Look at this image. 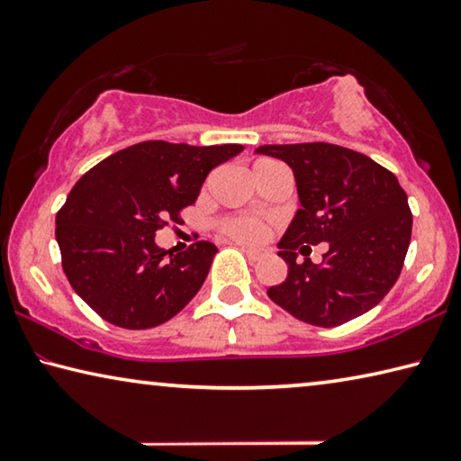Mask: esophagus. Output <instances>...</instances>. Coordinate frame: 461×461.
I'll return each instance as SVG.
<instances>
[{"label":"esophagus","mask_w":461,"mask_h":461,"mask_svg":"<svg viewBox=\"0 0 461 461\" xmlns=\"http://www.w3.org/2000/svg\"><path fill=\"white\" fill-rule=\"evenodd\" d=\"M238 246H240V249H241V252H244V254L248 256V260H252V262H258V260L262 258V252H258V249L246 248V246H241V244H238Z\"/></svg>","instance_id":"esophagus-1"}]
</instances>
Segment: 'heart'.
I'll return each mask as SVG.
<instances>
[{"label":"heart","instance_id":"obj_1","mask_svg":"<svg viewBox=\"0 0 461 461\" xmlns=\"http://www.w3.org/2000/svg\"><path fill=\"white\" fill-rule=\"evenodd\" d=\"M267 160H256L254 167ZM221 233L241 244H262L268 238V223L252 215H230L220 223Z\"/></svg>","mask_w":461,"mask_h":461}]
</instances>
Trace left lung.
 I'll return each mask as SVG.
<instances>
[{"label": "left lung", "mask_w": 461, "mask_h": 461, "mask_svg": "<svg viewBox=\"0 0 461 461\" xmlns=\"http://www.w3.org/2000/svg\"><path fill=\"white\" fill-rule=\"evenodd\" d=\"M258 154L293 168L303 209L280 240L288 264L268 296L286 313L317 327H338L384 299L401 276L411 244L407 193L366 154L327 142L268 144ZM330 241L324 264L295 262V249Z\"/></svg>", "instance_id": "1"}]
</instances>
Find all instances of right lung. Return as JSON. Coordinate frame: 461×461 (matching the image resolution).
<instances>
[{
	"label": "right lung",
	"mask_w": 461,
	"mask_h": 461,
	"mask_svg": "<svg viewBox=\"0 0 461 461\" xmlns=\"http://www.w3.org/2000/svg\"><path fill=\"white\" fill-rule=\"evenodd\" d=\"M241 150L148 140L107 156L75 183L57 213L62 270L101 319L150 330L199 293L215 244L199 240L173 254L154 244V233L181 223L207 175Z\"/></svg>",
	"instance_id": "obj_1"
}]
</instances>
